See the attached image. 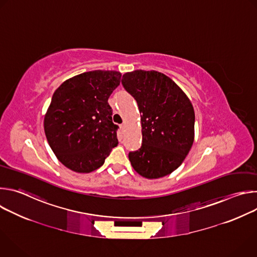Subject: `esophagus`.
Segmentation results:
<instances>
[{"mask_svg":"<svg viewBox=\"0 0 257 257\" xmlns=\"http://www.w3.org/2000/svg\"><path fill=\"white\" fill-rule=\"evenodd\" d=\"M125 127H126V126H125V124H121V125H120V129H121V130H124V129H125Z\"/></svg>","mask_w":257,"mask_h":257,"instance_id":"34e87169","label":"esophagus"}]
</instances>
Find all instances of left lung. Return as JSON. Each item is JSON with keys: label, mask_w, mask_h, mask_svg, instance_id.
<instances>
[{"label": "left lung", "mask_w": 257, "mask_h": 257, "mask_svg": "<svg viewBox=\"0 0 257 257\" xmlns=\"http://www.w3.org/2000/svg\"><path fill=\"white\" fill-rule=\"evenodd\" d=\"M124 88L136 99L141 116L142 145L129 153L133 169L142 177H165L185 160L194 141V108L170 77L152 70L127 72Z\"/></svg>", "instance_id": "obj_1"}]
</instances>
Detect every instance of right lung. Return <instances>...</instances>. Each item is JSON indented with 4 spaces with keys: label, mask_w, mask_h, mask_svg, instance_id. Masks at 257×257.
Here are the masks:
<instances>
[{
    "label": "right lung",
    "mask_w": 257,
    "mask_h": 257,
    "mask_svg": "<svg viewBox=\"0 0 257 257\" xmlns=\"http://www.w3.org/2000/svg\"><path fill=\"white\" fill-rule=\"evenodd\" d=\"M117 71L94 70L64 81L45 116L48 142L57 159L76 173H90L118 145V125L107 99L120 84Z\"/></svg>",
    "instance_id": "right-lung-1"
}]
</instances>
